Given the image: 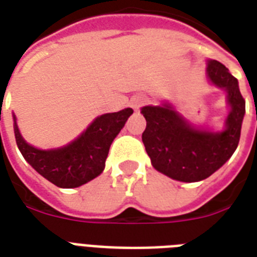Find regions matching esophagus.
Returning a JSON list of instances; mask_svg holds the SVG:
<instances>
[{
  "label": "esophagus",
  "mask_w": 257,
  "mask_h": 257,
  "mask_svg": "<svg viewBox=\"0 0 257 257\" xmlns=\"http://www.w3.org/2000/svg\"><path fill=\"white\" fill-rule=\"evenodd\" d=\"M145 102H147V97L143 96V94H136V96L132 98V102H131V104H132L133 108L137 109L140 108V106H143Z\"/></svg>",
  "instance_id": "34e87169"
}]
</instances>
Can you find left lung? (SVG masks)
<instances>
[{
  "label": "left lung",
  "instance_id": "1",
  "mask_svg": "<svg viewBox=\"0 0 257 257\" xmlns=\"http://www.w3.org/2000/svg\"><path fill=\"white\" fill-rule=\"evenodd\" d=\"M207 73L215 85L228 93L231 113L223 132L193 129L168 105L141 109L147 120L143 143L152 165L171 179L184 183L200 181L215 173L233 155L240 140L245 100L237 80L216 60L208 62Z\"/></svg>",
  "mask_w": 257,
  "mask_h": 257
}]
</instances>
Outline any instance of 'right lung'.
I'll return each mask as SVG.
<instances>
[{"mask_svg": "<svg viewBox=\"0 0 257 257\" xmlns=\"http://www.w3.org/2000/svg\"><path fill=\"white\" fill-rule=\"evenodd\" d=\"M132 113V109L126 108L97 117L73 143L53 151H41L28 144L13 116L16 143L24 159L50 183L60 188L80 187L104 171L110 144Z\"/></svg>", "mask_w": 257, "mask_h": 257, "instance_id": "add662e5", "label": "right lung"}]
</instances>
